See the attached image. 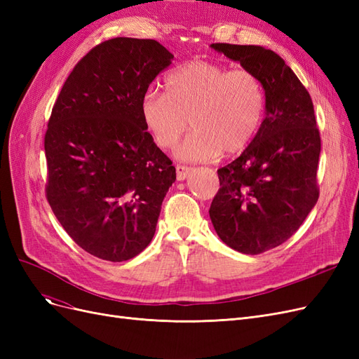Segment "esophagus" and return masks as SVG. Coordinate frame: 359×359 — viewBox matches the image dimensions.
Instances as JSON below:
<instances>
[{
    "label": "esophagus",
    "mask_w": 359,
    "mask_h": 359,
    "mask_svg": "<svg viewBox=\"0 0 359 359\" xmlns=\"http://www.w3.org/2000/svg\"><path fill=\"white\" fill-rule=\"evenodd\" d=\"M190 170H191V168H189V166L177 165V178H178V181H184V180H186V178L189 177Z\"/></svg>",
    "instance_id": "34e87169"
}]
</instances>
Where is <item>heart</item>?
Listing matches in <instances>:
<instances>
[{
  "label": "heart",
  "mask_w": 359,
  "mask_h": 359,
  "mask_svg": "<svg viewBox=\"0 0 359 359\" xmlns=\"http://www.w3.org/2000/svg\"><path fill=\"white\" fill-rule=\"evenodd\" d=\"M166 93L148 90L140 116L163 148L175 147L190 124L193 132L178 147L187 161H206L243 151L257 135L265 115V90L252 72L231 70L212 61H190L165 79Z\"/></svg>",
  "instance_id": "obj_1"
}]
</instances>
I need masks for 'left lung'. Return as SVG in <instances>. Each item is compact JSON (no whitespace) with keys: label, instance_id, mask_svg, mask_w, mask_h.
I'll list each match as a JSON object with an SVG mask.
<instances>
[{"label":"left lung","instance_id":"1","mask_svg":"<svg viewBox=\"0 0 359 359\" xmlns=\"http://www.w3.org/2000/svg\"><path fill=\"white\" fill-rule=\"evenodd\" d=\"M212 49L255 73L265 90V119L243 154L217 170L220 189L210 217L220 240L260 255L287 241L319 199L320 135L313 102L276 52L212 43Z\"/></svg>","mask_w":359,"mask_h":359}]
</instances>
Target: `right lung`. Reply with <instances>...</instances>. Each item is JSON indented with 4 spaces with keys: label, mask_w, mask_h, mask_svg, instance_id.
Listing matches in <instances>:
<instances>
[{
    "label": "right lung",
    "mask_w": 359,
    "mask_h": 359,
    "mask_svg": "<svg viewBox=\"0 0 359 359\" xmlns=\"http://www.w3.org/2000/svg\"><path fill=\"white\" fill-rule=\"evenodd\" d=\"M172 58L151 39L106 40L76 64L53 104L46 198L72 240L99 259L142 252L177 180L140 116L142 95Z\"/></svg>",
    "instance_id": "add662e5"
}]
</instances>
